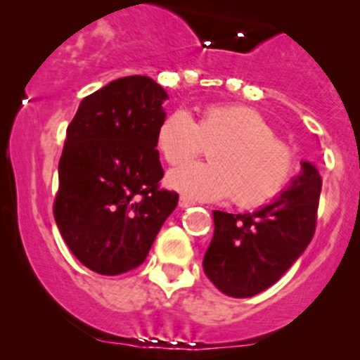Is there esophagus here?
Segmentation results:
<instances>
[{"instance_id": "34e87169", "label": "esophagus", "mask_w": 360, "mask_h": 360, "mask_svg": "<svg viewBox=\"0 0 360 360\" xmlns=\"http://www.w3.org/2000/svg\"><path fill=\"white\" fill-rule=\"evenodd\" d=\"M193 205V201L189 200V198H186V196H181L179 198V206L181 208H188V206H191Z\"/></svg>"}]
</instances>
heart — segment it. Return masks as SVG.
I'll return each instance as SVG.
<instances>
[{
    "label": "heart",
    "instance_id": "heart-1",
    "mask_svg": "<svg viewBox=\"0 0 360 360\" xmlns=\"http://www.w3.org/2000/svg\"><path fill=\"white\" fill-rule=\"evenodd\" d=\"M155 143L172 166L214 143L212 164H184L167 174L171 188L194 200L232 196L240 208H257L278 198L295 172L291 147L276 139L260 111L245 105H208L198 123L186 110H174L160 122Z\"/></svg>",
    "mask_w": 360,
    "mask_h": 360
}]
</instances>
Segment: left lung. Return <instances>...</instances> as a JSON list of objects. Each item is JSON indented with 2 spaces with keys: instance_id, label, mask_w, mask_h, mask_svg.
Wrapping results in <instances>:
<instances>
[{
  "instance_id": "left-lung-1",
  "label": "left lung",
  "mask_w": 360,
  "mask_h": 360,
  "mask_svg": "<svg viewBox=\"0 0 360 360\" xmlns=\"http://www.w3.org/2000/svg\"><path fill=\"white\" fill-rule=\"evenodd\" d=\"M321 177L311 162L269 205L254 213L213 212L214 233L203 259L208 279L232 298L271 288L315 235Z\"/></svg>"
}]
</instances>
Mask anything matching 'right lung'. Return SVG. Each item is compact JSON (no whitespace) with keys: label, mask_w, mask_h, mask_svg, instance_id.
<instances>
[{"label":"right lung","mask_w":360,"mask_h":360,"mask_svg":"<svg viewBox=\"0 0 360 360\" xmlns=\"http://www.w3.org/2000/svg\"><path fill=\"white\" fill-rule=\"evenodd\" d=\"M166 100L150 77H120L86 96L68 127L53 217L72 254L98 274L139 267L179 200L159 188L155 134Z\"/></svg>","instance_id":"add662e5"}]
</instances>
